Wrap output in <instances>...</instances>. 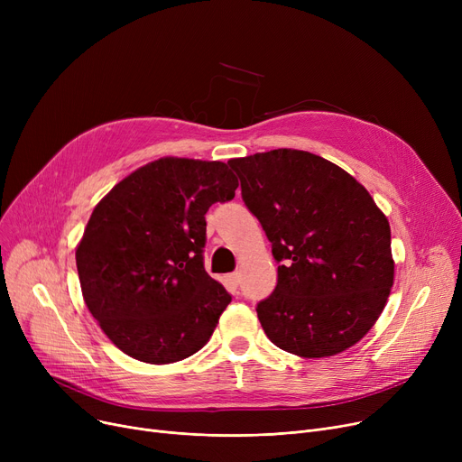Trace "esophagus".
<instances>
[{
    "mask_svg": "<svg viewBox=\"0 0 462 462\" xmlns=\"http://www.w3.org/2000/svg\"><path fill=\"white\" fill-rule=\"evenodd\" d=\"M239 281H241V275H239V273H230V275H228V282H230L234 288L239 284Z\"/></svg>",
    "mask_w": 462,
    "mask_h": 462,
    "instance_id": "34e87169",
    "label": "esophagus"
}]
</instances>
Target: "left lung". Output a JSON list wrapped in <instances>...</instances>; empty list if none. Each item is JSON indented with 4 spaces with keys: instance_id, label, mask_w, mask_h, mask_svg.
<instances>
[{
    "instance_id": "obj_1",
    "label": "left lung",
    "mask_w": 462,
    "mask_h": 462,
    "mask_svg": "<svg viewBox=\"0 0 462 462\" xmlns=\"http://www.w3.org/2000/svg\"><path fill=\"white\" fill-rule=\"evenodd\" d=\"M241 197L281 265L258 303L270 341L300 357L359 343L390 298L395 262L387 217L341 166L301 150L230 159Z\"/></svg>"
}]
</instances>
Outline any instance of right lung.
<instances>
[{"label":"right lung","instance_id":"right-lung-1","mask_svg":"<svg viewBox=\"0 0 462 462\" xmlns=\"http://www.w3.org/2000/svg\"><path fill=\"white\" fill-rule=\"evenodd\" d=\"M236 189L221 161L161 157L95 206L77 270L89 312L121 352L166 365L209 341L232 298L204 270V215Z\"/></svg>","mask_w":462,"mask_h":462}]
</instances>
